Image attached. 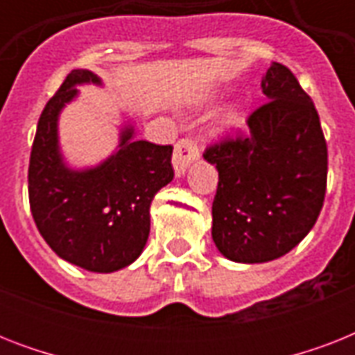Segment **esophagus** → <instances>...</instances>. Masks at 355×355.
Returning a JSON list of instances; mask_svg holds the SVG:
<instances>
[{
    "label": "esophagus",
    "instance_id": "esophagus-1",
    "mask_svg": "<svg viewBox=\"0 0 355 355\" xmlns=\"http://www.w3.org/2000/svg\"><path fill=\"white\" fill-rule=\"evenodd\" d=\"M199 158V147L193 139L184 138L175 145V153H173V167L177 177L184 175V171L188 169L189 164Z\"/></svg>",
    "mask_w": 355,
    "mask_h": 355
}]
</instances>
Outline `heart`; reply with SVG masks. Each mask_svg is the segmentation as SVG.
<instances>
[{"mask_svg": "<svg viewBox=\"0 0 355 355\" xmlns=\"http://www.w3.org/2000/svg\"><path fill=\"white\" fill-rule=\"evenodd\" d=\"M239 123H241V112L237 108H228L227 112L221 116V125L225 128L237 127Z\"/></svg>", "mask_w": 355, "mask_h": 355, "instance_id": "heart-1", "label": "heart"}]
</instances>
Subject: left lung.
I'll use <instances>...</instances> for the list:
<instances>
[{
    "label": "left lung",
    "mask_w": 355,
    "mask_h": 355,
    "mask_svg": "<svg viewBox=\"0 0 355 355\" xmlns=\"http://www.w3.org/2000/svg\"><path fill=\"white\" fill-rule=\"evenodd\" d=\"M265 103L245 136L206 147L217 167L211 237L225 258L263 263L287 254L313 228L326 193L328 147L311 97L291 69L272 62Z\"/></svg>",
    "instance_id": "left-lung-1"
}]
</instances>
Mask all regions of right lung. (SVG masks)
<instances>
[{
  "label": "right lung",
  "instance_id": "right-lung-1",
  "mask_svg": "<svg viewBox=\"0 0 355 355\" xmlns=\"http://www.w3.org/2000/svg\"><path fill=\"white\" fill-rule=\"evenodd\" d=\"M86 83L101 85V79L73 69L38 119L29 205L38 232L57 256L92 272H114L144 250L150 202L175 175L173 147L134 139V127L127 125L110 158L90 169H69L58 147V114Z\"/></svg>",
  "mask_w": 355,
  "mask_h": 355
}]
</instances>
